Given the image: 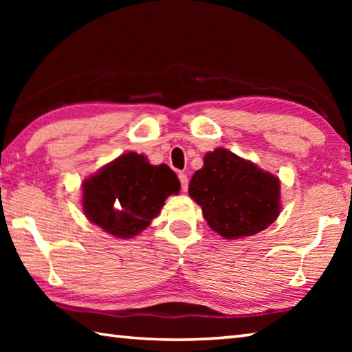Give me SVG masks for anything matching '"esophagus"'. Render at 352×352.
Returning a JSON list of instances; mask_svg holds the SVG:
<instances>
[{"instance_id": "34e87169", "label": "esophagus", "mask_w": 352, "mask_h": 352, "mask_svg": "<svg viewBox=\"0 0 352 352\" xmlns=\"http://www.w3.org/2000/svg\"><path fill=\"white\" fill-rule=\"evenodd\" d=\"M178 178H180V184H182V190L183 192H186L188 190V175L184 174V172H180V174H178Z\"/></svg>"}]
</instances>
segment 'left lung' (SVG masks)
Returning <instances> with one entry per match:
<instances>
[{
  "instance_id": "left-lung-1",
  "label": "left lung",
  "mask_w": 352,
  "mask_h": 352,
  "mask_svg": "<svg viewBox=\"0 0 352 352\" xmlns=\"http://www.w3.org/2000/svg\"><path fill=\"white\" fill-rule=\"evenodd\" d=\"M189 195L225 239L253 236L279 216V178L226 148L208 152L189 182Z\"/></svg>"
}]
</instances>
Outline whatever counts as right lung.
I'll list each match as a JSON object with an SVG mask.
<instances>
[{
    "label": "right lung",
    "mask_w": 352,
    "mask_h": 352,
    "mask_svg": "<svg viewBox=\"0 0 352 352\" xmlns=\"http://www.w3.org/2000/svg\"><path fill=\"white\" fill-rule=\"evenodd\" d=\"M180 182L168 164H148L144 155L124 153L83 182V212L107 233L130 239L151 225Z\"/></svg>",
    "instance_id": "right-lung-1"
}]
</instances>
